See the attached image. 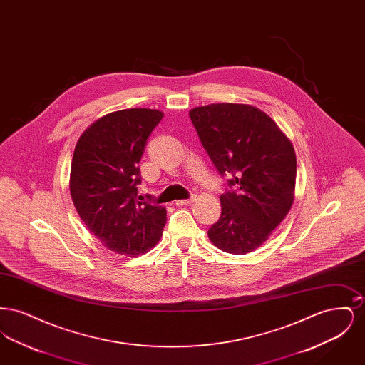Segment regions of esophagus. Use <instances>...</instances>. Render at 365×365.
<instances>
[{
	"label": "esophagus",
	"mask_w": 365,
	"mask_h": 365,
	"mask_svg": "<svg viewBox=\"0 0 365 365\" xmlns=\"http://www.w3.org/2000/svg\"><path fill=\"white\" fill-rule=\"evenodd\" d=\"M192 200H194V197H190V198H187V200H178V201H175V205L176 207H183V205H189L192 202Z\"/></svg>",
	"instance_id": "34e87169"
}]
</instances>
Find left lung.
Listing matches in <instances>:
<instances>
[{
  "mask_svg": "<svg viewBox=\"0 0 365 365\" xmlns=\"http://www.w3.org/2000/svg\"><path fill=\"white\" fill-rule=\"evenodd\" d=\"M189 116L216 170L230 178L209 240L226 253L253 252L292 208L293 145L277 123L252 105H205L191 109Z\"/></svg>",
  "mask_w": 365,
  "mask_h": 365,
  "instance_id": "left-lung-1",
  "label": "left lung"
}]
</instances>
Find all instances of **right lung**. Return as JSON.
<instances>
[{
	"label": "right lung",
	"instance_id": "1",
	"mask_svg": "<svg viewBox=\"0 0 365 365\" xmlns=\"http://www.w3.org/2000/svg\"><path fill=\"white\" fill-rule=\"evenodd\" d=\"M164 113L133 108L109 113L81 135L71 164L73 205L87 228L119 255L153 247L167 222L165 208L142 201L139 161Z\"/></svg>",
	"mask_w": 365,
	"mask_h": 365
}]
</instances>
